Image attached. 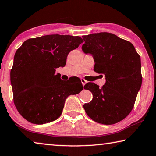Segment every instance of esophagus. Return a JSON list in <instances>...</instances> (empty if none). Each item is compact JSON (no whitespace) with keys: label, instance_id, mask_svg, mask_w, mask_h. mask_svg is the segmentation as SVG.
Instances as JSON below:
<instances>
[{"label":"esophagus","instance_id":"esophagus-1","mask_svg":"<svg viewBox=\"0 0 156 156\" xmlns=\"http://www.w3.org/2000/svg\"><path fill=\"white\" fill-rule=\"evenodd\" d=\"M80 80H81V83H82V84H83V85L84 86V84L87 83V80H84V78H81Z\"/></svg>","mask_w":156,"mask_h":156}]
</instances>
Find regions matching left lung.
Here are the masks:
<instances>
[{
	"mask_svg": "<svg viewBox=\"0 0 156 156\" xmlns=\"http://www.w3.org/2000/svg\"><path fill=\"white\" fill-rule=\"evenodd\" d=\"M83 39L82 50L93 56L94 71L106 77L101 88L93 83L84 85L93 94L84 110L97 123L119 122L132 111L142 84L140 56L132 43L112 33H93Z\"/></svg>",
	"mask_w": 156,
	"mask_h": 156,
	"instance_id": "1",
	"label": "left lung"
}]
</instances>
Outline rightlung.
<instances>
[{
  "mask_svg": "<svg viewBox=\"0 0 156 156\" xmlns=\"http://www.w3.org/2000/svg\"><path fill=\"white\" fill-rule=\"evenodd\" d=\"M83 42L78 36L56 34L27 39L17 50L11 83L14 104L25 119L38 125L57 119L67 98L83 89L78 77L65 82L55 73Z\"/></svg>",
  "mask_w": 156,
  "mask_h": 156,
  "instance_id": "add662e5",
  "label": "right lung"
}]
</instances>
